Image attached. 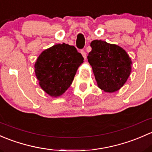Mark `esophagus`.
<instances>
[{"label": "esophagus", "mask_w": 152, "mask_h": 152, "mask_svg": "<svg viewBox=\"0 0 152 152\" xmlns=\"http://www.w3.org/2000/svg\"><path fill=\"white\" fill-rule=\"evenodd\" d=\"M81 54L83 55V58L85 59H86V57H87V53H86L85 50H81Z\"/></svg>", "instance_id": "obj_1"}]
</instances>
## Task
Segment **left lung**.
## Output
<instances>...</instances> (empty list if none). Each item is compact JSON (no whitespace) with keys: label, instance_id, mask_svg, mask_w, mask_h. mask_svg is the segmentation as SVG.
<instances>
[{"label":"left lung","instance_id":"obj_1","mask_svg":"<svg viewBox=\"0 0 152 152\" xmlns=\"http://www.w3.org/2000/svg\"><path fill=\"white\" fill-rule=\"evenodd\" d=\"M88 61L91 66L98 87L105 92L119 90L130 75L132 61L121 47L102 40L91 42Z\"/></svg>","mask_w":152,"mask_h":152}]
</instances>
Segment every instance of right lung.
Listing matches in <instances>:
<instances>
[{
  "instance_id": "1",
  "label": "right lung",
  "mask_w": 152,
  "mask_h": 152,
  "mask_svg": "<svg viewBox=\"0 0 152 152\" xmlns=\"http://www.w3.org/2000/svg\"><path fill=\"white\" fill-rule=\"evenodd\" d=\"M83 60L74 46L65 43L45 50L34 65L40 87L52 97L61 96L71 86Z\"/></svg>"
}]
</instances>
